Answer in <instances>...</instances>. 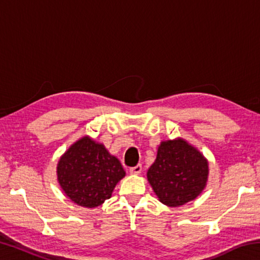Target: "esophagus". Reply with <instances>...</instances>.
<instances>
[{
	"instance_id": "34e87169",
	"label": "esophagus",
	"mask_w": 260,
	"mask_h": 260,
	"mask_svg": "<svg viewBox=\"0 0 260 260\" xmlns=\"http://www.w3.org/2000/svg\"><path fill=\"white\" fill-rule=\"evenodd\" d=\"M141 171H142V165L141 164H138L136 166L131 167L129 169V172L132 174H139V173H141Z\"/></svg>"
}]
</instances>
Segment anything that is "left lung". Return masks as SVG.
Returning a JSON list of instances; mask_svg holds the SVG:
<instances>
[{
	"label": "left lung",
	"mask_w": 260,
	"mask_h": 260,
	"mask_svg": "<svg viewBox=\"0 0 260 260\" xmlns=\"http://www.w3.org/2000/svg\"><path fill=\"white\" fill-rule=\"evenodd\" d=\"M208 173V161L203 155L179 139L160 143L147 177L162 204L180 206L200 195Z\"/></svg>",
	"instance_id": "1"
}]
</instances>
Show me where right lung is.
I'll use <instances>...</instances> for the list:
<instances>
[{"label": "right lung", "mask_w": 260, "mask_h": 260, "mask_svg": "<svg viewBox=\"0 0 260 260\" xmlns=\"http://www.w3.org/2000/svg\"><path fill=\"white\" fill-rule=\"evenodd\" d=\"M57 175L70 200L85 208H96L111 197L125 171L103 144L85 136L60 158Z\"/></svg>", "instance_id": "obj_1"}]
</instances>
